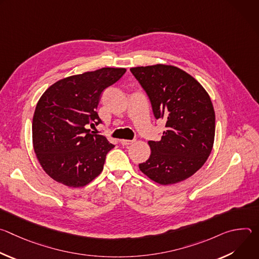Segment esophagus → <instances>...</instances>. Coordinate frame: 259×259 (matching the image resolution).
I'll use <instances>...</instances> for the list:
<instances>
[{
	"label": "esophagus",
	"instance_id": "esophagus-1",
	"mask_svg": "<svg viewBox=\"0 0 259 259\" xmlns=\"http://www.w3.org/2000/svg\"><path fill=\"white\" fill-rule=\"evenodd\" d=\"M121 144L122 145H130L134 142V140H128V139H121Z\"/></svg>",
	"mask_w": 259,
	"mask_h": 259
}]
</instances>
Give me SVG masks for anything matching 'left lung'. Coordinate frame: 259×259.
Instances as JSON below:
<instances>
[{
	"label": "left lung",
	"mask_w": 259,
	"mask_h": 259,
	"mask_svg": "<svg viewBox=\"0 0 259 259\" xmlns=\"http://www.w3.org/2000/svg\"><path fill=\"white\" fill-rule=\"evenodd\" d=\"M149 96L156 119L164 118L160 141H149L151 156L140 171L168 186L194 175L211 154L215 113L209 94L190 73L176 66L155 64L130 68Z\"/></svg>",
	"instance_id": "obj_1"
}]
</instances>
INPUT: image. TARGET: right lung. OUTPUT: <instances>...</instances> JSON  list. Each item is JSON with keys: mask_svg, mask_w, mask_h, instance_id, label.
<instances>
[{"mask_svg": "<svg viewBox=\"0 0 259 259\" xmlns=\"http://www.w3.org/2000/svg\"><path fill=\"white\" fill-rule=\"evenodd\" d=\"M125 72L123 67H102L70 76L55 82L39 99L32 118L33 151L55 181L81 188L101 173L115 145L87 126L101 123L96 112L100 95Z\"/></svg>", "mask_w": 259, "mask_h": 259, "instance_id": "add662e5", "label": "right lung"}]
</instances>
